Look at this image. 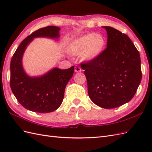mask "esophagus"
Wrapping results in <instances>:
<instances>
[{"instance_id": "esophagus-1", "label": "esophagus", "mask_w": 152, "mask_h": 152, "mask_svg": "<svg viewBox=\"0 0 152 152\" xmlns=\"http://www.w3.org/2000/svg\"><path fill=\"white\" fill-rule=\"evenodd\" d=\"M82 71V69L79 66H75V72H80Z\"/></svg>"}]
</instances>
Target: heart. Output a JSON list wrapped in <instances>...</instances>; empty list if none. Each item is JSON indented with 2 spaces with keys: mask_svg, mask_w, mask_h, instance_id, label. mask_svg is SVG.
Returning <instances> with one entry per match:
<instances>
[{
  "mask_svg": "<svg viewBox=\"0 0 152 152\" xmlns=\"http://www.w3.org/2000/svg\"><path fill=\"white\" fill-rule=\"evenodd\" d=\"M106 39L102 34L89 33L81 36L70 43L68 50L76 54H82L84 60L92 61L102 53L105 45Z\"/></svg>",
  "mask_w": 152,
  "mask_h": 152,
  "instance_id": "obj_1",
  "label": "heart"
}]
</instances>
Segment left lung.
I'll use <instances>...</instances> for the list:
<instances>
[{
	"label": "left lung",
	"instance_id": "1",
	"mask_svg": "<svg viewBox=\"0 0 152 152\" xmlns=\"http://www.w3.org/2000/svg\"><path fill=\"white\" fill-rule=\"evenodd\" d=\"M107 48L93 60L81 64L90 99L106 109L117 108L134 97L141 80L138 50L129 37L111 26Z\"/></svg>",
	"mask_w": 152,
	"mask_h": 152
}]
</instances>
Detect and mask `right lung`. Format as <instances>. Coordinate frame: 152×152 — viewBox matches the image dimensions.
<instances>
[{"label":"right lung","instance_id":"obj_1","mask_svg":"<svg viewBox=\"0 0 152 152\" xmlns=\"http://www.w3.org/2000/svg\"><path fill=\"white\" fill-rule=\"evenodd\" d=\"M60 28L48 26L34 31L22 41L11 61L10 85L12 93L26 109L37 113H49L62 103L66 84L73 76L74 66L61 70L53 68L40 76L31 77L25 72L22 59L27 45L37 37L58 40Z\"/></svg>","mask_w":152,"mask_h":152}]
</instances>
